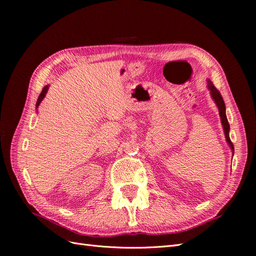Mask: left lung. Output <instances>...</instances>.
Returning a JSON list of instances; mask_svg holds the SVG:
<instances>
[{"mask_svg":"<svg viewBox=\"0 0 256 256\" xmlns=\"http://www.w3.org/2000/svg\"><path fill=\"white\" fill-rule=\"evenodd\" d=\"M207 88L210 92V96L212 98V100L214 102V104L218 106V110H219V115H220V118H221V124H222V127H223V131H224V136H226V142L230 146V148L233 152V156H234V145L233 143L230 142V124L228 122L226 118V104L223 102V98L220 94V92L216 90L214 84L210 80H207Z\"/></svg>","mask_w":256,"mask_h":256,"instance_id":"1","label":"left lung"}]
</instances>
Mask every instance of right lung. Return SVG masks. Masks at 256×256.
Wrapping results in <instances>:
<instances>
[{"label":"right lung","mask_w":256,"mask_h":256,"mask_svg":"<svg viewBox=\"0 0 256 256\" xmlns=\"http://www.w3.org/2000/svg\"><path fill=\"white\" fill-rule=\"evenodd\" d=\"M48 90H49V85H46V86L42 88V92H40V97H38V99H37V102H36V110H37V108H38V106L40 104V102H42V99L44 98V96H46V94H47V92H48Z\"/></svg>","instance_id":"1"}]
</instances>
